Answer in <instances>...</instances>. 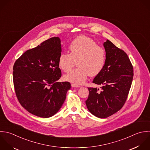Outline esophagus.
Here are the masks:
<instances>
[{"instance_id":"esophagus-1","label":"esophagus","mask_w":150,"mask_h":150,"mask_svg":"<svg viewBox=\"0 0 150 150\" xmlns=\"http://www.w3.org/2000/svg\"><path fill=\"white\" fill-rule=\"evenodd\" d=\"M71 86H72V87H74V88H79V87H80L79 85H77V84H75V83H71Z\"/></svg>"}]
</instances>
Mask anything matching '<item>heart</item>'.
Wrapping results in <instances>:
<instances>
[{
	"label": "heart",
	"instance_id": "heart-1",
	"mask_svg": "<svg viewBox=\"0 0 150 150\" xmlns=\"http://www.w3.org/2000/svg\"><path fill=\"white\" fill-rule=\"evenodd\" d=\"M69 53L62 52L58 65L65 72L71 70L77 61V68L64 76L65 80L76 84L83 83L87 77L98 75L103 70L106 60V51L90 37L81 35L69 44Z\"/></svg>",
	"mask_w": 150,
	"mask_h": 150
}]
</instances>
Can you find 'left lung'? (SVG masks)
I'll return each instance as SVG.
<instances>
[{
  "label": "left lung",
  "mask_w": 150,
  "mask_h": 150,
  "mask_svg": "<svg viewBox=\"0 0 150 150\" xmlns=\"http://www.w3.org/2000/svg\"><path fill=\"white\" fill-rule=\"evenodd\" d=\"M106 55L105 67L93 82L102 85L88 88L85 101L89 111L99 118H106L120 110L125 104L133 78V67L127 54L108 40L103 44Z\"/></svg>",
  "instance_id": "8db88e82"
}]
</instances>
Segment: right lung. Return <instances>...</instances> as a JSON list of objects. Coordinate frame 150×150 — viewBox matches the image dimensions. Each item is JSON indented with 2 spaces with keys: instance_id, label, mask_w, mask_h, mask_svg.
<instances>
[{
  "instance_id": "right-lung-1",
  "label": "right lung",
  "mask_w": 150,
  "mask_h": 150,
  "mask_svg": "<svg viewBox=\"0 0 150 150\" xmlns=\"http://www.w3.org/2000/svg\"><path fill=\"white\" fill-rule=\"evenodd\" d=\"M59 37H52L28 50L15 61L13 80L16 97L29 113L38 117L52 116L60 109L69 82H57L61 76L58 58L61 53Z\"/></svg>"
}]
</instances>
